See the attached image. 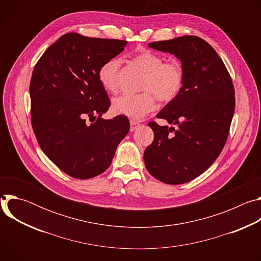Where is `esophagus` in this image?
<instances>
[{"label": "esophagus", "instance_id": "1", "mask_svg": "<svg viewBox=\"0 0 261 261\" xmlns=\"http://www.w3.org/2000/svg\"><path fill=\"white\" fill-rule=\"evenodd\" d=\"M130 125H131L130 131H134L137 127L140 126V124H139L137 121H134V120H131V121H130Z\"/></svg>", "mask_w": 261, "mask_h": 261}]
</instances>
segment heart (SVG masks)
<instances>
[{"mask_svg": "<svg viewBox=\"0 0 261 261\" xmlns=\"http://www.w3.org/2000/svg\"><path fill=\"white\" fill-rule=\"evenodd\" d=\"M133 62L142 71L145 77L138 95H123L113 102L116 114L131 119H141L156 107V98L163 103L173 101L180 93L185 73L182 66L177 61L164 62V58L143 51L133 58ZM98 77L102 87L111 94L120 91L122 79V61L111 58L105 61L98 70Z\"/></svg>", "mask_w": 261, "mask_h": 261, "instance_id": "b5f03b06", "label": "heart"}]
</instances>
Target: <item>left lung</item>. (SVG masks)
<instances>
[{
    "label": "left lung",
    "instance_id": "left-lung-1",
    "mask_svg": "<svg viewBox=\"0 0 261 261\" xmlns=\"http://www.w3.org/2000/svg\"><path fill=\"white\" fill-rule=\"evenodd\" d=\"M148 46L179 59L185 81L179 95L157 115L177 127L148 123L154 141L145 148L143 160L155 178L179 185L204 172L222 152L234 114V87L216 50L197 36Z\"/></svg>",
    "mask_w": 261,
    "mask_h": 261
}]
</instances>
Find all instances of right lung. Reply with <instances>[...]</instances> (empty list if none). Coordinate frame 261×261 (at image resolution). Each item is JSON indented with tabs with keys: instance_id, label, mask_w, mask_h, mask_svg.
I'll list each match as a JSON object with an SVG mask.
<instances>
[{
	"instance_id": "1",
	"label": "right lung",
	"mask_w": 261,
	"mask_h": 261,
	"mask_svg": "<svg viewBox=\"0 0 261 261\" xmlns=\"http://www.w3.org/2000/svg\"><path fill=\"white\" fill-rule=\"evenodd\" d=\"M126 46L125 40L67 33L34 67L30 83L33 131L43 153L74 178L104 172L130 129L125 116L101 118L110 100L98 77L100 66Z\"/></svg>"
}]
</instances>
